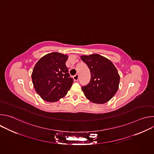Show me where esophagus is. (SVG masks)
Instances as JSON below:
<instances>
[{"label":"esophagus","instance_id":"1","mask_svg":"<svg viewBox=\"0 0 154 154\" xmlns=\"http://www.w3.org/2000/svg\"><path fill=\"white\" fill-rule=\"evenodd\" d=\"M74 79L75 81L78 82V80H79V75L77 74H75V75L74 76Z\"/></svg>","mask_w":154,"mask_h":154}]
</instances>
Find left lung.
<instances>
[{
  "instance_id": "obj_1",
  "label": "left lung",
  "mask_w": 154,
  "mask_h": 154,
  "mask_svg": "<svg viewBox=\"0 0 154 154\" xmlns=\"http://www.w3.org/2000/svg\"><path fill=\"white\" fill-rule=\"evenodd\" d=\"M81 60L88 67L91 80L82 87L85 97L92 102L104 103L116 93L120 77L113 63L99 54L82 55Z\"/></svg>"
}]
</instances>
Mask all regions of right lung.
Segmentation results:
<instances>
[{
	"instance_id": "add662e5",
	"label": "right lung",
	"mask_w": 154,
	"mask_h": 154,
	"mask_svg": "<svg viewBox=\"0 0 154 154\" xmlns=\"http://www.w3.org/2000/svg\"><path fill=\"white\" fill-rule=\"evenodd\" d=\"M68 55L52 52L42 57L33 68L32 79L36 93L46 101H58L74 82L66 66Z\"/></svg>"
}]
</instances>
